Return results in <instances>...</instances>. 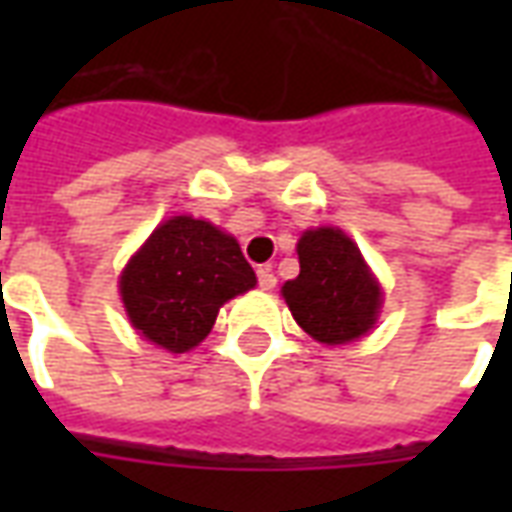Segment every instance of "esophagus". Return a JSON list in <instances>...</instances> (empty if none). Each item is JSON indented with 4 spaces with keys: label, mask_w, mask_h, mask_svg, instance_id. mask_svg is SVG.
<instances>
[{
    "label": "esophagus",
    "mask_w": 512,
    "mask_h": 512,
    "mask_svg": "<svg viewBox=\"0 0 512 512\" xmlns=\"http://www.w3.org/2000/svg\"><path fill=\"white\" fill-rule=\"evenodd\" d=\"M257 285L263 290H274V285H277V277H274V271L268 266L257 268Z\"/></svg>",
    "instance_id": "obj_1"
}]
</instances>
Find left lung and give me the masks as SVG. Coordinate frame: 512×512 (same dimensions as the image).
Here are the masks:
<instances>
[{"label": "left lung", "instance_id": "left-lung-1", "mask_svg": "<svg viewBox=\"0 0 512 512\" xmlns=\"http://www.w3.org/2000/svg\"><path fill=\"white\" fill-rule=\"evenodd\" d=\"M296 252L299 277L282 285L296 323L326 345L365 337L376 326L384 299L359 246L337 227H318L301 235Z\"/></svg>", "mask_w": 512, "mask_h": 512}]
</instances>
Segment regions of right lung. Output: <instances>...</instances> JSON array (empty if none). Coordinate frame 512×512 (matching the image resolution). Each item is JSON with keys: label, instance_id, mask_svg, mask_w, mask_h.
I'll return each mask as SVG.
<instances>
[{"label": "right lung", "instance_id": "add662e5", "mask_svg": "<svg viewBox=\"0 0 512 512\" xmlns=\"http://www.w3.org/2000/svg\"><path fill=\"white\" fill-rule=\"evenodd\" d=\"M255 285V271L233 235L194 216L158 224L120 274L131 326L172 354L200 345L224 301Z\"/></svg>", "mask_w": 512, "mask_h": 512}]
</instances>
